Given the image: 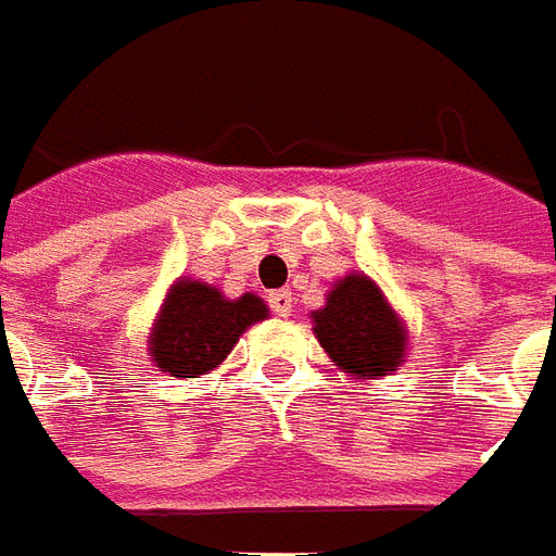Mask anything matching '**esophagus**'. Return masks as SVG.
I'll return each instance as SVG.
<instances>
[{
  "mask_svg": "<svg viewBox=\"0 0 556 556\" xmlns=\"http://www.w3.org/2000/svg\"><path fill=\"white\" fill-rule=\"evenodd\" d=\"M267 301H270V309H274L279 318L291 316V291L289 289L270 291V294H267Z\"/></svg>",
  "mask_w": 556,
  "mask_h": 556,
  "instance_id": "34e87169",
  "label": "esophagus"
}]
</instances>
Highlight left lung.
Instances as JSON below:
<instances>
[{
  "label": "left lung",
  "instance_id": "left-lung-1",
  "mask_svg": "<svg viewBox=\"0 0 556 556\" xmlns=\"http://www.w3.org/2000/svg\"><path fill=\"white\" fill-rule=\"evenodd\" d=\"M318 345L333 367L355 379H382L409 355V328L379 282L364 270L337 279L325 306L309 313Z\"/></svg>",
  "mask_w": 556,
  "mask_h": 556
}]
</instances>
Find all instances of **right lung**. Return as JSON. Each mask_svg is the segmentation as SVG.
<instances>
[{"label": "right lung", "mask_w": 556, "mask_h": 556, "mask_svg": "<svg viewBox=\"0 0 556 556\" xmlns=\"http://www.w3.org/2000/svg\"><path fill=\"white\" fill-rule=\"evenodd\" d=\"M267 316V304L252 291L225 298L211 282L180 277L165 291L147 337V352L159 372L174 379H201L231 355L240 333Z\"/></svg>", "instance_id": "right-lung-1"}]
</instances>
